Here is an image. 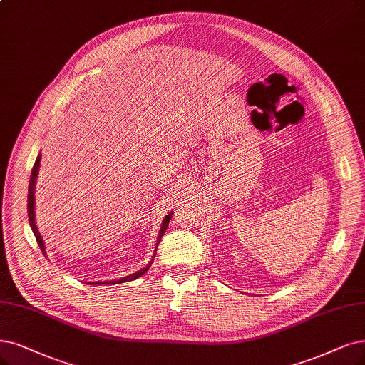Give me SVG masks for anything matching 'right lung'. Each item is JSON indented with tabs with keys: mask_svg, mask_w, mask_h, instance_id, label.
<instances>
[{
	"mask_svg": "<svg viewBox=\"0 0 365 365\" xmlns=\"http://www.w3.org/2000/svg\"><path fill=\"white\" fill-rule=\"evenodd\" d=\"M40 159H42V155L38 153V155H37V159H36V162H34L33 171H31L30 185H29V206H26V207H29V222H30L31 230H33V233H34V236H36L37 244H38L40 250H42V252H43V254H46V250H45V242H43L42 235L38 233V228H37V224H36V212H34V207H36V197H34V194H36V182H37V175H38ZM171 215H173V212H170V213L167 215V217H165L164 220H162V225H160V230H159L158 240H156V248H158V245H159L160 237L164 236V233H165V230H167L168 222H170V220H171ZM155 251H156V250H155ZM155 255H156V252L153 254V257H152L150 263H148L147 266H144L143 269H140V271L130 274V275L121 277V278H118V279H111V281H93V282H90V281H88V284H121V282H128V281L137 279V278L143 277V275L148 271V267L152 266V263H153V260H155Z\"/></svg>",
	"mask_w": 365,
	"mask_h": 365,
	"instance_id": "add662e5",
	"label": "right lung"
}]
</instances>
